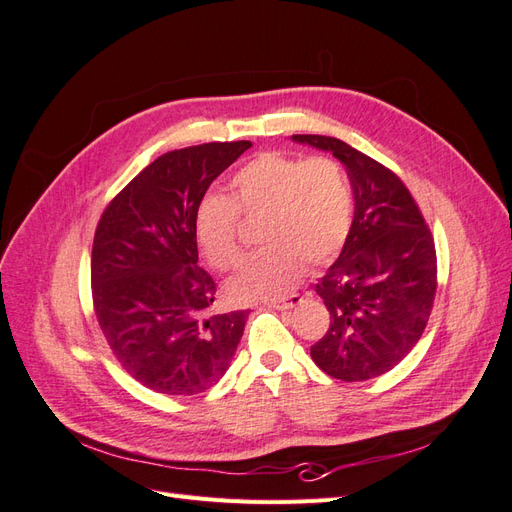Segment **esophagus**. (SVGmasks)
<instances>
[{"label":"esophagus","instance_id":"1","mask_svg":"<svg viewBox=\"0 0 512 512\" xmlns=\"http://www.w3.org/2000/svg\"><path fill=\"white\" fill-rule=\"evenodd\" d=\"M303 299L299 297V294H288V297H282V299H267L265 303L271 305V307H277V309H290L294 305H299Z\"/></svg>","mask_w":512,"mask_h":512}]
</instances>
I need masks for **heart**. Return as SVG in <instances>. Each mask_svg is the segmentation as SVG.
I'll return each instance as SVG.
<instances>
[{"label": "heart", "instance_id": "heart-1", "mask_svg": "<svg viewBox=\"0 0 512 512\" xmlns=\"http://www.w3.org/2000/svg\"><path fill=\"white\" fill-rule=\"evenodd\" d=\"M226 196L200 200L194 237L213 269L230 271L243 260L241 218L258 222L260 250L226 284L232 301L280 297L297 284L305 265L318 269L342 252L354 215L346 168L335 158L301 160L262 151L230 179Z\"/></svg>", "mask_w": 512, "mask_h": 512}]
</instances>
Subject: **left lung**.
Returning a JSON list of instances; mask_svg holds the SVG:
<instances>
[{
	"mask_svg": "<svg viewBox=\"0 0 512 512\" xmlns=\"http://www.w3.org/2000/svg\"><path fill=\"white\" fill-rule=\"evenodd\" d=\"M346 166L354 220L342 254L316 292L329 329L312 346L331 378L361 382L391 371L421 339L438 290L436 243L406 183L333 136L294 134Z\"/></svg>",
	"mask_w": 512,
	"mask_h": 512,
	"instance_id": "8db88e82",
	"label": "left lung"
}]
</instances>
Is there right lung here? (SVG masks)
<instances>
[{
  "mask_svg": "<svg viewBox=\"0 0 512 512\" xmlns=\"http://www.w3.org/2000/svg\"><path fill=\"white\" fill-rule=\"evenodd\" d=\"M250 141L168 151L100 215L91 299L106 344L128 374L164 395L218 382L241 342L247 312L211 314L213 277L198 267L194 215L215 177Z\"/></svg>",
  "mask_w": 512,
  "mask_h": 512,
  "instance_id": "1",
  "label": "right lung"
}]
</instances>
